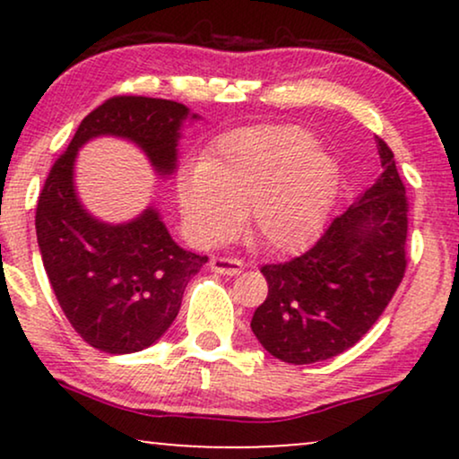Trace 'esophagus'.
<instances>
[{
  "label": "esophagus",
  "instance_id": "1",
  "mask_svg": "<svg viewBox=\"0 0 459 459\" xmlns=\"http://www.w3.org/2000/svg\"><path fill=\"white\" fill-rule=\"evenodd\" d=\"M211 269L215 273L238 275L242 273L244 263L240 259H234V256H211Z\"/></svg>",
  "mask_w": 459,
  "mask_h": 459
}]
</instances>
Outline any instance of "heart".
Segmentation results:
<instances>
[{"instance_id":"1","label":"heart","mask_w":459,"mask_h":459,"mask_svg":"<svg viewBox=\"0 0 459 459\" xmlns=\"http://www.w3.org/2000/svg\"><path fill=\"white\" fill-rule=\"evenodd\" d=\"M297 127L261 125L225 134L181 175L178 200L192 238L217 244L234 234L244 212L248 236L273 253L303 248L325 221L336 167Z\"/></svg>"}]
</instances>
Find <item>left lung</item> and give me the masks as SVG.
I'll return each instance as SVG.
<instances>
[{"instance_id": "8db88e82", "label": "left lung", "mask_w": 459, "mask_h": 459, "mask_svg": "<svg viewBox=\"0 0 459 459\" xmlns=\"http://www.w3.org/2000/svg\"><path fill=\"white\" fill-rule=\"evenodd\" d=\"M376 146L385 169L376 184L307 253L261 267L269 292L250 328L280 361L305 366L351 349L403 280L410 204L393 150L380 137Z\"/></svg>"}]
</instances>
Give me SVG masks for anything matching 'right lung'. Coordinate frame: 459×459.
Here are the masks:
<instances>
[{"mask_svg": "<svg viewBox=\"0 0 459 459\" xmlns=\"http://www.w3.org/2000/svg\"><path fill=\"white\" fill-rule=\"evenodd\" d=\"M187 112L173 100L108 98L81 121L37 200V242L58 305L74 332L104 353H135L159 341L209 256L178 247L154 209L123 225L93 219L74 194V156L91 137L118 135L137 143L160 175H171Z\"/></svg>", "mask_w": 459, "mask_h": 459, "instance_id": "1", "label": "right lung"}]
</instances>
